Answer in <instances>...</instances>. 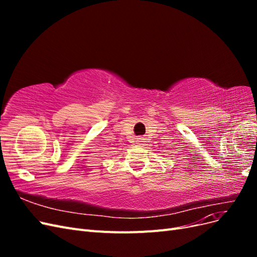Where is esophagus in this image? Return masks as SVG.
Wrapping results in <instances>:
<instances>
[{
	"mask_svg": "<svg viewBox=\"0 0 257 257\" xmlns=\"http://www.w3.org/2000/svg\"><path fill=\"white\" fill-rule=\"evenodd\" d=\"M144 143H145V141H144L143 138H139L138 141H137V144H138V145H144Z\"/></svg>",
	"mask_w": 257,
	"mask_h": 257,
	"instance_id": "1",
	"label": "esophagus"
}]
</instances>
